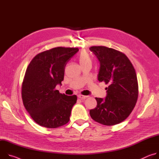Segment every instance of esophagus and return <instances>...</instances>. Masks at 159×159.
I'll use <instances>...</instances> for the list:
<instances>
[{
    "instance_id": "obj_1",
    "label": "esophagus",
    "mask_w": 159,
    "mask_h": 159,
    "mask_svg": "<svg viewBox=\"0 0 159 159\" xmlns=\"http://www.w3.org/2000/svg\"><path fill=\"white\" fill-rule=\"evenodd\" d=\"M78 98H79V99H86L87 98H88V96H83V95L79 94V95H78Z\"/></svg>"
}]
</instances>
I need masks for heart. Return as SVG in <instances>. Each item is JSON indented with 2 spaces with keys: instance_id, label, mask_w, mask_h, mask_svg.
<instances>
[{
  "instance_id": "1",
  "label": "heart",
  "mask_w": 159,
  "mask_h": 159,
  "mask_svg": "<svg viewBox=\"0 0 159 159\" xmlns=\"http://www.w3.org/2000/svg\"><path fill=\"white\" fill-rule=\"evenodd\" d=\"M79 60L80 65H84L87 63H91V58H90V55L87 52H82L79 57Z\"/></svg>"
}]
</instances>
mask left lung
<instances>
[{"label": "left lung", "instance_id": "left-lung-1", "mask_svg": "<svg viewBox=\"0 0 159 159\" xmlns=\"http://www.w3.org/2000/svg\"><path fill=\"white\" fill-rule=\"evenodd\" d=\"M100 63L98 80L108 84L106 97L96 98L97 106L90 109L91 118L106 126L118 124L131 114L139 96L134 67L123 53L106 47L89 48Z\"/></svg>", "mask_w": 159, "mask_h": 159}]
</instances>
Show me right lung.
Listing matches in <instances>:
<instances>
[{
    "mask_svg": "<svg viewBox=\"0 0 159 159\" xmlns=\"http://www.w3.org/2000/svg\"><path fill=\"white\" fill-rule=\"evenodd\" d=\"M78 51V48H54L38 54L27 68L22 99L33 120L41 126L56 128L70 120L77 98L60 94L55 87L61 85L65 67Z\"/></svg>",
    "mask_w": 159,
    "mask_h": 159,
    "instance_id": "1",
    "label": "right lung"
}]
</instances>
